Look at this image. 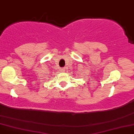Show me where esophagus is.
<instances>
[{
	"label": "esophagus",
	"mask_w": 134,
	"mask_h": 134,
	"mask_svg": "<svg viewBox=\"0 0 134 134\" xmlns=\"http://www.w3.org/2000/svg\"><path fill=\"white\" fill-rule=\"evenodd\" d=\"M60 70H61V72H65V67H63V68H61L60 69Z\"/></svg>",
	"instance_id": "obj_1"
}]
</instances>
